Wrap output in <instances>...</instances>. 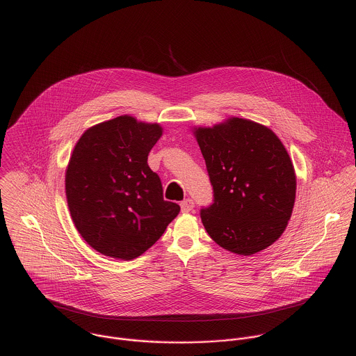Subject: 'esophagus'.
Returning <instances> with one entry per match:
<instances>
[{
	"mask_svg": "<svg viewBox=\"0 0 356 356\" xmlns=\"http://www.w3.org/2000/svg\"><path fill=\"white\" fill-rule=\"evenodd\" d=\"M181 208H182V212H191L195 208V202L192 199H186L181 203Z\"/></svg>",
	"mask_w": 356,
	"mask_h": 356,
	"instance_id": "1",
	"label": "esophagus"
}]
</instances>
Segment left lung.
<instances>
[{"mask_svg":"<svg viewBox=\"0 0 356 356\" xmlns=\"http://www.w3.org/2000/svg\"><path fill=\"white\" fill-rule=\"evenodd\" d=\"M213 200L200 216L209 237L237 254L266 250L284 233L296 175L280 138L266 126L232 118L195 130Z\"/></svg>","mask_w":356,"mask_h":356,"instance_id":"1","label":"left lung"}]
</instances>
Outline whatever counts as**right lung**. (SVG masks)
<instances>
[{"mask_svg": "<svg viewBox=\"0 0 356 356\" xmlns=\"http://www.w3.org/2000/svg\"><path fill=\"white\" fill-rule=\"evenodd\" d=\"M163 130L123 115L86 130L65 172L75 227L105 256L131 260L161 237L179 205L163 199L148 154Z\"/></svg>", "mask_w": 356, "mask_h": 356, "instance_id": "right-lung-1", "label": "right lung"}]
</instances>
